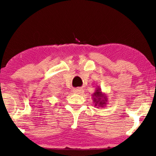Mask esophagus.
<instances>
[{
	"instance_id": "34e87169",
	"label": "esophagus",
	"mask_w": 156,
	"mask_h": 156,
	"mask_svg": "<svg viewBox=\"0 0 156 156\" xmlns=\"http://www.w3.org/2000/svg\"><path fill=\"white\" fill-rule=\"evenodd\" d=\"M82 89H81V88H76V89H74V90H73V91H74V94H81L82 92Z\"/></svg>"
}]
</instances>
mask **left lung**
Masks as SVG:
<instances>
[{
    "label": "left lung",
    "instance_id": "obj_1",
    "mask_svg": "<svg viewBox=\"0 0 156 156\" xmlns=\"http://www.w3.org/2000/svg\"><path fill=\"white\" fill-rule=\"evenodd\" d=\"M92 98L95 106H97V107H104L108 101L107 97L105 94H103L100 87L96 89L95 91L92 94Z\"/></svg>",
    "mask_w": 156,
    "mask_h": 156
}]
</instances>
